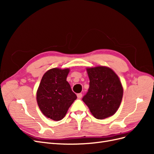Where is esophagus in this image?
Returning <instances> with one entry per match:
<instances>
[{"label": "esophagus", "instance_id": "esophagus-1", "mask_svg": "<svg viewBox=\"0 0 154 154\" xmlns=\"http://www.w3.org/2000/svg\"><path fill=\"white\" fill-rule=\"evenodd\" d=\"M77 97H78V98L80 99L81 97H82V93H78V94H77Z\"/></svg>", "mask_w": 154, "mask_h": 154}]
</instances>
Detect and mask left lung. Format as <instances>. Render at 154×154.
I'll list each match as a JSON object with an SVG mask.
<instances>
[{
  "label": "left lung",
  "mask_w": 154,
  "mask_h": 154,
  "mask_svg": "<svg viewBox=\"0 0 154 154\" xmlns=\"http://www.w3.org/2000/svg\"><path fill=\"white\" fill-rule=\"evenodd\" d=\"M89 88L82 100L96 119L114 115L122 100L123 89L118 76L111 69L99 66L87 69Z\"/></svg>",
  "instance_id": "left-lung-1"
}]
</instances>
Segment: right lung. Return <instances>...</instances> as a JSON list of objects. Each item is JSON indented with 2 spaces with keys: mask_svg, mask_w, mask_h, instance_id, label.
<instances>
[{
  "mask_svg": "<svg viewBox=\"0 0 154 154\" xmlns=\"http://www.w3.org/2000/svg\"><path fill=\"white\" fill-rule=\"evenodd\" d=\"M69 69H51L42 78L36 100L42 112L54 121L62 119L77 98L66 79Z\"/></svg>",
  "mask_w": 154,
  "mask_h": 154,
  "instance_id": "obj_1",
  "label": "right lung"
}]
</instances>
